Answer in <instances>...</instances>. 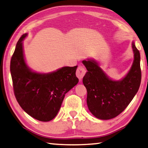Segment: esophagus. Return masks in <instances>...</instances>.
Wrapping results in <instances>:
<instances>
[{"instance_id": "obj_1", "label": "esophagus", "mask_w": 148, "mask_h": 148, "mask_svg": "<svg viewBox=\"0 0 148 148\" xmlns=\"http://www.w3.org/2000/svg\"><path fill=\"white\" fill-rule=\"evenodd\" d=\"M86 73V70L83 66L78 67L76 71V76L79 79H81L84 76V75Z\"/></svg>"}]
</instances>
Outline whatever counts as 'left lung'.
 I'll return each mask as SVG.
<instances>
[{
  "mask_svg": "<svg viewBox=\"0 0 148 148\" xmlns=\"http://www.w3.org/2000/svg\"><path fill=\"white\" fill-rule=\"evenodd\" d=\"M134 60L123 79H109L94 60H83L88 72L83 82L87 90V105L90 111L100 119L114 118L126 109L138 92L141 81L140 53L132 43Z\"/></svg>",
  "mask_w": 148,
  "mask_h": 148,
  "instance_id": "left-lung-1",
  "label": "left lung"
}]
</instances>
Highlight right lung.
Listing matches in <instances>:
<instances>
[{
	"instance_id": "add662e5",
	"label": "right lung",
	"mask_w": 148,
	"mask_h": 148,
	"mask_svg": "<svg viewBox=\"0 0 148 148\" xmlns=\"http://www.w3.org/2000/svg\"><path fill=\"white\" fill-rule=\"evenodd\" d=\"M18 40L12 55L10 71L14 93L21 108L32 118L49 121L58 112L66 93L77 84V66L64 67L49 74L31 71L25 62L22 41Z\"/></svg>"
}]
</instances>
